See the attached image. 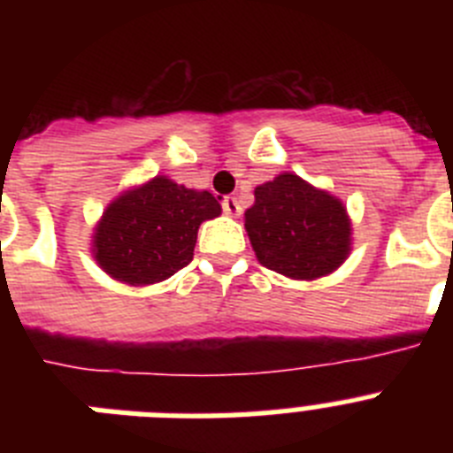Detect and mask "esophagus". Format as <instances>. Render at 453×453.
Segmentation results:
<instances>
[{
    "label": "esophagus",
    "instance_id": "obj_1",
    "mask_svg": "<svg viewBox=\"0 0 453 453\" xmlns=\"http://www.w3.org/2000/svg\"><path fill=\"white\" fill-rule=\"evenodd\" d=\"M222 211L226 215H240V211H242V208H240V202L235 197H224L222 199Z\"/></svg>",
    "mask_w": 453,
    "mask_h": 453
}]
</instances>
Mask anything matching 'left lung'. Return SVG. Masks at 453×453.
<instances>
[{
  "mask_svg": "<svg viewBox=\"0 0 453 453\" xmlns=\"http://www.w3.org/2000/svg\"><path fill=\"white\" fill-rule=\"evenodd\" d=\"M245 229L258 261L290 279H318L349 254L345 206L297 174H279L254 190Z\"/></svg>",
  "mask_w": 453,
  "mask_h": 453,
  "instance_id": "8db88e82",
  "label": "left lung"
}]
</instances>
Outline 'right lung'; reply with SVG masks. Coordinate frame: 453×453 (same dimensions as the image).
Returning <instances> with one entry per match:
<instances>
[{"instance_id":"add662e5","label":"right lung","mask_w":453,"mask_h":453,"mask_svg":"<svg viewBox=\"0 0 453 453\" xmlns=\"http://www.w3.org/2000/svg\"><path fill=\"white\" fill-rule=\"evenodd\" d=\"M219 213L211 192L156 177L106 208L95 234V258L118 281H163L192 261L199 224Z\"/></svg>"}]
</instances>
